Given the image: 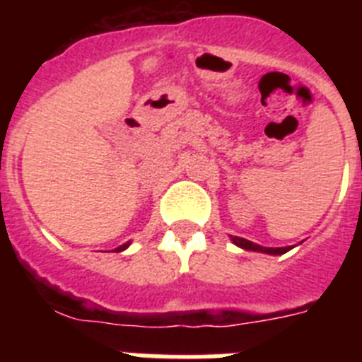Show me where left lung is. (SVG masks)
Returning <instances> with one entry per match:
<instances>
[{
    "label": "left lung",
    "mask_w": 362,
    "mask_h": 362,
    "mask_svg": "<svg viewBox=\"0 0 362 362\" xmlns=\"http://www.w3.org/2000/svg\"><path fill=\"white\" fill-rule=\"evenodd\" d=\"M233 245H238L239 248H245V250H252V252H263V254H270V255H281L284 252L290 250V246H284V248H267V246L255 245V243L248 241V239L243 238H235V235H230Z\"/></svg>",
    "instance_id": "left-lung-1"
}]
</instances>
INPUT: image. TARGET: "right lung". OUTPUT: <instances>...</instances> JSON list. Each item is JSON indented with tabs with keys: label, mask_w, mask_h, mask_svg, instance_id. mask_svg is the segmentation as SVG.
Here are the masks:
<instances>
[{
	"label": "right lung",
	"mask_w": 362,
	"mask_h": 362,
	"mask_svg": "<svg viewBox=\"0 0 362 362\" xmlns=\"http://www.w3.org/2000/svg\"><path fill=\"white\" fill-rule=\"evenodd\" d=\"M130 243H124V245H121V246H117L116 248V252H121V250H124V248H127V246H129Z\"/></svg>",
	"instance_id": "right-lung-1"
}]
</instances>
